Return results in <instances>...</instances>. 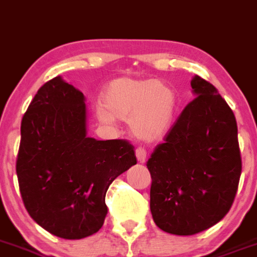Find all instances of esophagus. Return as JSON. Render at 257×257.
<instances>
[{"label": "esophagus", "instance_id": "esophagus-1", "mask_svg": "<svg viewBox=\"0 0 257 257\" xmlns=\"http://www.w3.org/2000/svg\"><path fill=\"white\" fill-rule=\"evenodd\" d=\"M146 155L147 153L144 147H137V149H136V156H137V160L140 163L146 162Z\"/></svg>", "mask_w": 257, "mask_h": 257}]
</instances>
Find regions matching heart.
Listing matches in <instances>:
<instances>
[{
  "label": "heart",
  "mask_w": 257,
  "mask_h": 257,
  "mask_svg": "<svg viewBox=\"0 0 257 257\" xmlns=\"http://www.w3.org/2000/svg\"><path fill=\"white\" fill-rule=\"evenodd\" d=\"M176 104L175 91L163 81L122 76L107 84L97 116L104 124L129 120L136 137L151 142L168 133Z\"/></svg>",
  "instance_id": "obj_1"
}]
</instances>
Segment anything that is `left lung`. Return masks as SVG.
<instances>
[{
  "label": "left lung",
  "mask_w": 257,
  "mask_h": 257,
  "mask_svg": "<svg viewBox=\"0 0 257 257\" xmlns=\"http://www.w3.org/2000/svg\"><path fill=\"white\" fill-rule=\"evenodd\" d=\"M194 98L147 162L150 209L156 226L193 235L224 218L235 198L240 172L236 120L217 89L200 76Z\"/></svg>",
  "instance_id": "1"
}]
</instances>
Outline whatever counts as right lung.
Masks as SVG:
<instances>
[{
  "instance_id": "right-lung-1",
  "label": "right lung",
  "mask_w": 257,
  "mask_h": 257,
  "mask_svg": "<svg viewBox=\"0 0 257 257\" xmlns=\"http://www.w3.org/2000/svg\"><path fill=\"white\" fill-rule=\"evenodd\" d=\"M21 136L17 175L31 217L64 239L97 233L107 215V189L137 164L133 145L88 137L85 97L61 76L39 89Z\"/></svg>"
}]
</instances>
